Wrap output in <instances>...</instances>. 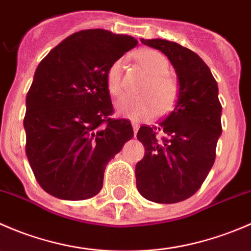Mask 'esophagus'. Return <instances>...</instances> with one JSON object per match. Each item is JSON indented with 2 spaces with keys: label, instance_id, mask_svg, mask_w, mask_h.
Instances as JSON below:
<instances>
[{
  "label": "esophagus",
  "instance_id": "34e87169",
  "mask_svg": "<svg viewBox=\"0 0 251 251\" xmlns=\"http://www.w3.org/2000/svg\"><path fill=\"white\" fill-rule=\"evenodd\" d=\"M132 127H133V132H135V136H136V132H137V130H138V127H140V125H138L137 123H135V121H133V123H132Z\"/></svg>",
  "mask_w": 251,
  "mask_h": 251
}]
</instances>
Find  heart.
I'll return each instance as SVG.
<instances>
[{"label":"heart","instance_id":"heart-1","mask_svg":"<svg viewBox=\"0 0 251 251\" xmlns=\"http://www.w3.org/2000/svg\"><path fill=\"white\" fill-rule=\"evenodd\" d=\"M141 67L148 73V80L141 86L137 97H123L118 103V111L132 120H144L155 113H166L171 109L178 93L176 78L168 74L170 63L163 53L154 50H143L136 54ZM124 60L116 59L105 73V82L110 95L123 92Z\"/></svg>","mask_w":251,"mask_h":251}]
</instances>
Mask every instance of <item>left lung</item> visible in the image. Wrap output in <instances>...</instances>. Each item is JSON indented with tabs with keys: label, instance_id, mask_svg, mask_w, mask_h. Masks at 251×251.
I'll use <instances>...</instances> for the list:
<instances>
[{
	"label": "left lung",
	"instance_id": "1",
	"mask_svg": "<svg viewBox=\"0 0 251 251\" xmlns=\"http://www.w3.org/2000/svg\"><path fill=\"white\" fill-rule=\"evenodd\" d=\"M141 42L169 58L179 92L174 109L158 125L138 130L144 156L136 165V186L154 203H178L201 188L214 165L222 132L219 88L209 67L193 50L168 40Z\"/></svg>",
	"mask_w": 251,
	"mask_h": 251
}]
</instances>
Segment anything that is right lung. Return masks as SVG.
Here are the masks:
<instances>
[{
	"label": "right lung",
	"mask_w": 251,
	"mask_h": 251,
	"mask_svg": "<svg viewBox=\"0 0 251 251\" xmlns=\"http://www.w3.org/2000/svg\"><path fill=\"white\" fill-rule=\"evenodd\" d=\"M137 40L104 29L70 35L41 60L26 95L27 160L41 188L65 201L100 193L108 161L133 137L113 119L105 73Z\"/></svg>",
	"instance_id": "obj_1"
}]
</instances>
